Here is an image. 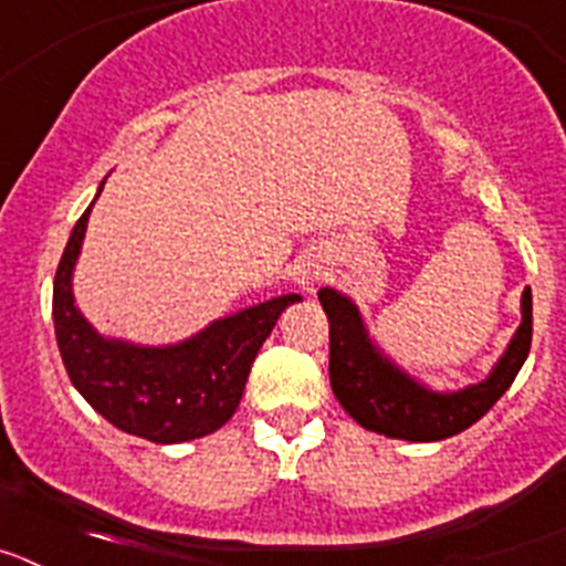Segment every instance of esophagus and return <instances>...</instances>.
Instances as JSON below:
<instances>
[{"instance_id":"obj_1","label":"esophagus","mask_w":566,"mask_h":566,"mask_svg":"<svg viewBox=\"0 0 566 566\" xmlns=\"http://www.w3.org/2000/svg\"><path fill=\"white\" fill-rule=\"evenodd\" d=\"M323 277H326V260L319 258V254H306V258L297 260L294 280H297L306 292H314V286H317Z\"/></svg>"}]
</instances>
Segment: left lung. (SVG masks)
I'll list each match as a JSON object with an SVG mask.
<instances>
[{
    "instance_id": "8db88e82",
    "label": "left lung",
    "mask_w": 566,
    "mask_h": 566,
    "mask_svg": "<svg viewBox=\"0 0 566 566\" xmlns=\"http://www.w3.org/2000/svg\"><path fill=\"white\" fill-rule=\"evenodd\" d=\"M317 297L328 317V377L334 397L365 431L405 442H439L479 422L522 371L533 339V294L524 289L522 323L488 377L459 391H437L379 352L352 297L328 286L319 289Z\"/></svg>"
}]
</instances>
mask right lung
I'll return each instance as SVG.
<instances>
[{
    "label": "right lung",
    "mask_w": 566,
    "mask_h": 566,
    "mask_svg": "<svg viewBox=\"0 0 566 566\" xmlns=\"http://www.w3.org/2000/svg\"><path fill=\"white\" fill-rule=\"evenodd\" d=\"M98 187L96 198L102 195ZM90 203L70 232L53 280V323L70 382L109 424L155 444H178L218 431L238 411L249 371L274 323L300 294L212 319L172 345H138L104 337L73 297V269L82 254Z\"/></svg>",
    "instance_id": "obj_1"
}]
</instances>
